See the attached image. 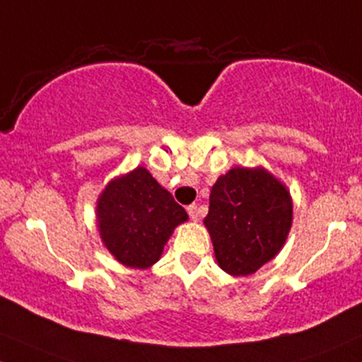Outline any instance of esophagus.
<instances>
[{
	"label": "esophagus",
	"instance_id": "34e87169",
	"mask_svg": "<svg viewBox=\"0 0 362 362\" xmlns=\"http://www.w3.org/2000/svg\"><path fill=\"white\" fill-rule=\"evenodd\" d=\"M187 213H189V216H190V220L192 221H199L201 220V209L197 208V204H190V206H187Z\"/></svg>",
	"mask_w": 362,
	"mask_h": 362
}]
</instances>
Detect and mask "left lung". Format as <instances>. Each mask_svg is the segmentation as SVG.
Instances as JSON below:
<instances>
[{"label": "left lung", "mask_w": 362, "mask_h": 362, "mask_svg": "<svg viewBox=\"0 0 362 362\" xmlns=\"http://www.w3.org/2000/svg\"><path fill=\"white\" fill-rule=\"evenodd\" d=\"M293 218L292 196L263 166H233L209 194L204 226L225 273L247 276L284 247Z\"/></svg>", "instance_id": "left-lung-1"}]
</instances>
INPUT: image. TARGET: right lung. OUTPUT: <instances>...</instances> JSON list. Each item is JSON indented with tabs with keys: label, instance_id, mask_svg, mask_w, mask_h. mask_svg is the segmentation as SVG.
<instances>
[{
	"label": "right lung",
	"instance_id": "obj_1",
	"mask_svg": "<svg viewBox=\"0 0 362 362\" xmlns=\"http://www.w3.org/2000/svg\"><path fill=\"white\" fill-rule=\"evenodd\" d=\"M187 220L185 209L144 166L111 178L96 202L103 245L118 263L134 269L158 263L173 230Z\"/></svg>",
	"mask_w": 362,
	"mask_h": 362
}]
</instances>
